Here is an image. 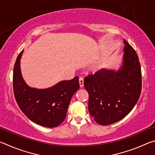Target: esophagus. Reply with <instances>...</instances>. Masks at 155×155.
<instances>
[{
	"label": "esophagus",
	"instance_id": "1",
	"mask_svg": "<svg viewBox=\"0 0 155 155\" xmlns=\"http://www.w3.org/2000/svg\"><path fill=\"white\" fill-rule=\"evenodd\" d=\"M79 85H80V87H83V85H84V80H83V77H80L79 78Z\"/></svg>",
	"mask_w": 155,
	"mask_h": 155
}]
</instances>
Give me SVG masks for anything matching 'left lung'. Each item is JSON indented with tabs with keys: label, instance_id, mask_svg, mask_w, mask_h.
<instances>
[{
	"label": "left lung",
	"instance_id": "left-lung-1",
	"mask_svg": "<svg viewBox=\"0 0 155 155\" xmlns=\"http://www.w3.org/2000/svg\"><path fill=\"white\" fill-rule=\"evenodd\" d=\"M124 44V55L118 70L103 68L84 79L89 94V111L101 125H109L124 118L140 98L141 72L138 56L126 40Z\"/></svg>",
	"mask_w": 155,
	"mask_h": 155
}]
</instances>
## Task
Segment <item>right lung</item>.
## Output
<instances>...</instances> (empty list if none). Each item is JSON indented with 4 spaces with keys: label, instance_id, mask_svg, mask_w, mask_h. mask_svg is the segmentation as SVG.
I'll return each mask as SVG.
<instances>
[{
    "label": "right lung",
    "instance_id": "add662e5",
    "mask_svg": "<svg viewBox=\"0 0 155 155\" xmlns=\"http://www.w3.org/2000/svg\"><path fill=\"white\" fill-rule=\"evenodd\" d=\"M23 51L17 57L13 74L14 93L18 106L36 124L48 128L58 127L66 117L72 96L79 88L78 77L60 81L46 89L31 87L21 73L20 59Z\"/></svg>",
    "mask_w": 155,
    "mask_h": 155
}]
</instances>
